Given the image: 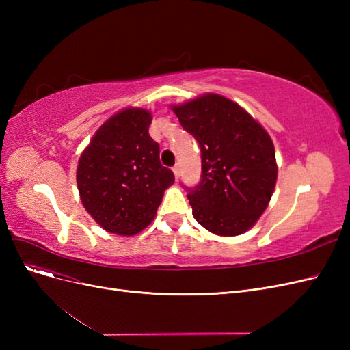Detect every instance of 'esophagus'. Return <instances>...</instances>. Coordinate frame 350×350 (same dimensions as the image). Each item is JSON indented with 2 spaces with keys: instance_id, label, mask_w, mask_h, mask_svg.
I'll list each match as a JSON object with an SVG mask.
<instances>
[{
  "instance_id": "obj_1",
  "label": "esophagus",
  "mask_w": 350,
  "mask_h": 350,
  "mask_svg": "<svg viewBox=\"0 0 350 350\" xmlns=\"http://www.w3.org/2000/svg\"><path fill=\"white\" fill-rule=\"evenodd\" d=\"M172 171H174V174H175V178L178 179V178H179V174H181V172H179V165H178V163L172 167Z\"/></svg>"
}]
</instances>
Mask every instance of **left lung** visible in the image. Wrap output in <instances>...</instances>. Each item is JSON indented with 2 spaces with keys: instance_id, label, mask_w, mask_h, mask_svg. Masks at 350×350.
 Wrapping results in <instances>:
<instances>
[{
  "instance_id": "left-lung-1",
  "label": "left lung",
  "mask_w": 350,
  "mask_h": 350,
  "mask_svg": "<svg viewBox=\"0 0 350 350\" xmlns=\"http://www.w3.org/2000/svg\"><path fill=\"white\" fill-rule=\"evenodd\" d=\"M174 112L201 153L200 183L184 187L194 219L216 235L243 234L266 210L276 185L270 135L239 105L219 94H204Z\"/></svg>"
}]
</instances>
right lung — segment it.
<instances>
[{
  "instance_id": "right-lung-1",
  "label": "right lung",
  "mask_w": 350,
  "mask_h": 350,
  "mask_svg": "<svg viewBox=\"0 0 350 350\" xmlns=\"http://www.w3.org/2000/svg\"><path fill=\"white\" fill-rule=\"evenodd\" d=\"M152 115L124 109L94 134L77 167V187L89 215L108 232L134 235L153 220L174 172L149 135Z\"/></svg>"
}]
</instances>
